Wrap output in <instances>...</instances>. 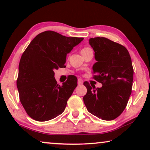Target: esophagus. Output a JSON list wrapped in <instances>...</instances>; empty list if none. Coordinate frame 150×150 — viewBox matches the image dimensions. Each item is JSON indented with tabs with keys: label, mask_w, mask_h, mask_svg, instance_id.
I'll use <instances>...</instances> for the list:
<instances>
[{
	"label": "esophagus",
	"mask_w": 150,
	"mask_h": 150,
	"mask_svg": "<svg viewBox=\"0 0 150 150\" xmlns=\"http://www.w3.org/2000/svg\"><path fill=\"white\" fill-rule=\"evenodd\" d=\"M83 80L81 79H78V85H83Z\"/></svg>",
	"instance_id": "esophagus-1"
}]
</instances>
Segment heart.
Instances as JSON below:
<instances>
[{"label":"heart","mask_w":150,"mask_h":150,"mask_svg":"<svg viewBox=\"0 0 150 150\" xmlns=\"http://www.w3.org/2000/svg\"><path fill=\"white\" fill-rule=\"evenodd\" d=\"M91 50V49L90 48H88V47H86V48H84L83 49H82L81 53L82 52H86V51H87V50Z\"/></svg>","instance_id":"b5f03b06"}]
</instances>
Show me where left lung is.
<instances>
[{"label": "left lung", "instance_id": "obj_1", "mask_svg": "<svg viewBox=\"0 0 150 150\" xmlns=\"http://www.w3.org/2000/svg\"><path fill=\"white\" fill-rule=\"evenodd\" d=\"M89 43L95 52L93 79L102 84L100 88L84 85L87 92L83 101L88 111L103 120H112L126 108L132 92L133 70L127 49L105 38H90Z\"/></svg>", "mask_w": 150, "mask_h": 150}]
</instances>
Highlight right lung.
<instances>
[{"mask_svg":"<svg viewBox=\"0 0 150 150\" xmlns=\"http://www.w3.org/2000/svg\"><path fill=\"white\" fill-rule=\"evenodd\" d=\"M83 39L47 30L38 35L22 54L17 87L21 104L32 119L46 122L64 111L77 78L71 76L59 85L54 69L65 67L67 54Z\"/></svg>","mask_w":150,"mask_h":150,"instance_id":"add662e5","label":"right lung"}]
</instances>
